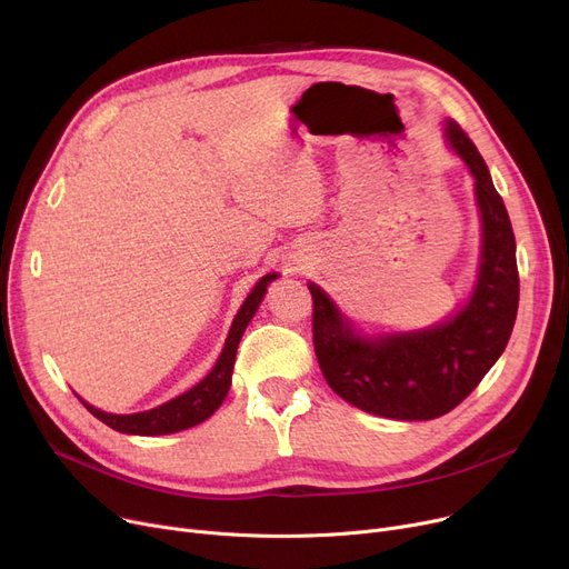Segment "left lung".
<instances>
[{
    "instance_id": "left-lung-1",
    "label": "left lung",
    "mask_w": 569,
    "mask_h": 569,
    "mask_svg": "<svg viewBox=\"0 0 569 569\" xmlns=\"http://www.w3.org/2000/svg\"><path fill=\"white\" fill-rule=\"evenodd\" d=\"M445 136L475 177L482 214V262L470 302L425 332L362 339L335 302L309 283L320 371L348 403L392 420H433L457 408L502 355L519 309L515 230L475 142L447 122Z\"/></svg>"
}]
</instances>
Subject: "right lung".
I'll return each instance as SVG.
<instances>
[{
    "mask_svg": "<svg viewBox=\"0 0 569 569\" xmlns=\"http://www.w3.org/2000/svg\"><path fill=\"white\" fill-rule=\"evenodd\" d=\"M274 279H277V274H267L256 283V288L244 300L242 309L237 311V316L232 320L223 352L217 360L214 369L182 397H177L154 410L136 412V415H110V412H103L84 401H82V406L92 412L97 420L108 425L110 429H114L119 433H133V436H166V433H177V431H184L189 427L204 422L207 417L214 415V410L223 403V399L230 390V378H232L234 352H237L239 339H242L249 320L256 316L262 297L267 292V286Z\"/></svg>",
    "mask_w": 569,
    "mask_h": 569,
    "instance_id": "right-lung-1",
    "label": "right lung"
}]
</instances>
